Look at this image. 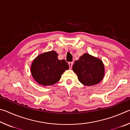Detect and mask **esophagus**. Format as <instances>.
<instances>
[{
  "label": "esophagus",
  "instance_id": "obj_1",
  "mask_svg": "<svg viewBox=\"0 0 130 130\" xmlns=\"http://www.w3.org/2000/svg\"><path fill=\"white\" fill-rule=\"evenodd\" d=\"M73 62H69V66L70 69H71V68H72V66H73Z\"/></svg>",
  "mask_w": 130,
  "mask_h": 130
}]
</instances>
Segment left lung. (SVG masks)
I'll return each instance as SVG.
<instances>
[{
    "label": "left lung",
    "instance_id": "obj_1",
    "mask_svg": "<svg viewBox=\"0 0 130 130\" xmlns=\"http://www.w3.org/2000/svg\"><path fill=\"white\" fill-rule=\"evenodd\" d=\"M73 70L83 85L92 86L100 83L104 76V67L100 59L85 53L76 61Z\"/></svg>",
    "mask_w": 130,
    "mask_h": 130
}]
</instances>
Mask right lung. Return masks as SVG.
Returning <instances> with one entry per match:
<instances>
[{
	"label": "right lung",
	"mask_w": 130,
	"mask_h": 130,
	"mask_svg": "<svg viewBox=\"0 0 130 130\" xmlns=\"http://www.w3.org/2000/svg\"><path fill=\"white\" fill-rule=\"evenodd\" d=\"M69 65L65 60H59L58 54L51 51L37 56L32 63L31 72L34 80L43 86L52 85L60 80Z\"/></svg>",
	"instance_id": "right-lung-1"
}]
</instances>
